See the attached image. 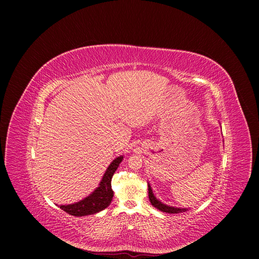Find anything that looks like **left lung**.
I'll return each instance as SVG.
<instances>
[{
	"instance_id": "left-lung-1",
	"label": "left lung",
	"mask_w": 259,
	"mask_h": 259,
	"mask_svg": "<svg viewBox=\"0 0 259 259\" xmlns=\"http://www.w3.org/2000/svg\"><path fill=\"white\" fill-rule=\"evenodd\" d=\"M148 193H149V199L151 201V205L153 207H155L156 209L166 212V213H182V212H186L187 209H181V208H174V207H169L167 205H164V203L160 202L152 193V189L150 187V185H148Z\"/></svg>"
}]
</instances>
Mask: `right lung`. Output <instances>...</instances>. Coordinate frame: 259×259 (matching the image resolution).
Segmentation results:
<instances>
[{
	"instance_id": "add662e5",
	"label": "right lung",
	"mask_w": 259,
	"mask_h": 259,
	"mask_svg": "<svg viewBox=\"0 0 259 259\" xmlns=\"http://www.w3.org/2000/svg\"><path fill=\"white\" fill-rule=\"evenodd\" d=\"M121 160L122 156H118L111 162L103 176L100 187L97 188L92 194L83 200L73 203V205L60 206V208L66 213L73 216H86L106 209L111 203L113 197L111 179Z\"/></svg>"
}]
</instances>
